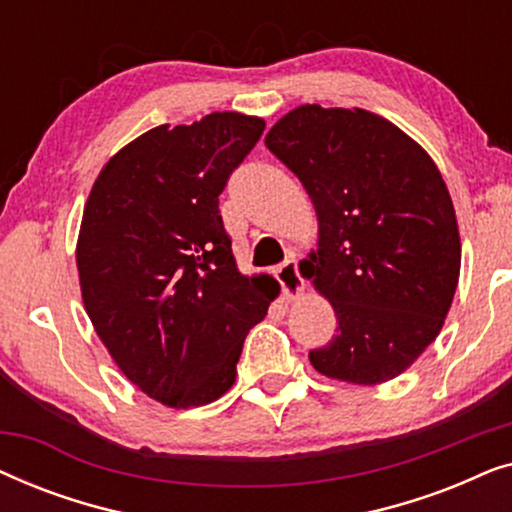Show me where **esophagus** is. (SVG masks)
Segmentation results:
<instances>
[{
	"label": "esophagus",
	"mask_w": 512,
	"mask_h": 512,
	"mask_svg": "<svg viewBox=\"0 0 512 512\" xmlns=\"http://www.w3.org/2000/svg\"><path fill=\"white\" fill-rule=\"evenodd\" d=\"M277 279L282 284V293L286 300H296L305 291V279L300 277L298 261H286L284 265H279Z\"/></svg>",
	"instance_id": "esophagus-1"
}]
</instances>
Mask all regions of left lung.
I'll list each match as a JSON object with an SVG mask.
<instances>
[{
  "mask_svg": "<svg viewBox=\"0 0 512 512\" xmlns=\"http://www.w3.org/2000/svg\"><path fill=\"white\" fill-rule=\"evenodd\" d=\"M265 146L319 221L300 272L333 305L338 335L312 349L314 370L363 387L394 380L436 340L459 282V226L436 163L387 118L319 104L279 118Z\"/></svg>",
  "mask_w": 512,
  "mask_h": 512,
  "instance_id": "8db88e82",
  "label": "left lung"
}]
</instances>
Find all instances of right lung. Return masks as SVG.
Here are the masks:
<instances>
[{
    "instance_id": "right-lung-1",
    "label": "right lung",
    "mask_w": 512,
    "mask_h": 512,
    "mask_svg": "<svg viewBox=\"0 0 512 512\" xmlns=\"http://www.w3.org/2000/svg\"><path fill=\"white\" fill-rule=\"evenodd\" d=\"M263 130V118L237 111L158 125L90 188L76 242L83 305L123 375L167 408L233 387L244 338L279 293L272 277L237 270L219 212Z\"/></svg>"
}]
</instances>
